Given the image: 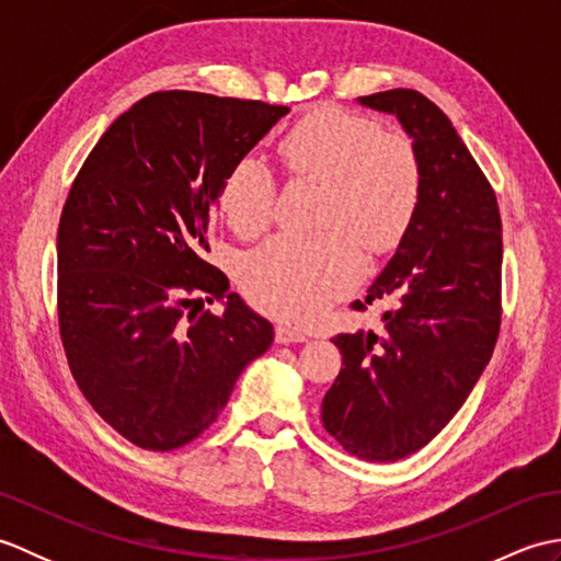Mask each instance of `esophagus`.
<instances>
[{
    "mask_svg": "<svg viewBox=\"0 0 561 561\" xmlns=\"http://www.w3.org/2000/svg\"><path fill=\"white\" fill-rule=\"evenodd\" d=\"M274 337H277L279 344H291V342H306L308 340L306 332L287 328V325H277V330H274Z\"/></svg>",
    "mask_w": 561,
    "mask_h": 561,
    "instance_id": "34e87169",
    "label": "esophagus"
}]
</instances>
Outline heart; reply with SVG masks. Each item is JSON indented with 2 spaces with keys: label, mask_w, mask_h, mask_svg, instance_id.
<instances>
[{
  "label": "heart",
  "mask_w": 561,
  "mask_h": 561,
  "mask_svg": "<svg viewBox=\"0 0 561 561\" xmlns=\"http://www.w3.org/2000/svg\"><path fill=\"white\" fill-rule=\"evenodd\" d=\"M284 171L325 185L316 236L284 233L241 262V287L262 311L291 323L313 320L364 277L362 244L398 248L422 202V165L412 141L380 133L374 121L323 108L279 141ZM221 211L238 233L265 231L277 205V181L257 157L238 159L221 183Z\"/></svg>",
  "instance_id": "b5f03b06"
}]
</instances>
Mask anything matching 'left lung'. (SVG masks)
Segmentation results:
<instances>
[{
    "label": "left lung",
    "instance_id": "8db88e82",
    "mask_svg": "<svg viewBox=\"0 0 561 561\" xmlns=\"http://www.w3.org/2000/svg\"><path fill=\"white\" fill-rule=\"evenodd\" d=\"M392 113L422 165V202L364 311L383 304V335L342 332V366L323 426L352 456L392 462L444 428L490 364L502 325V217L486 175L436 103L412 89L362 96Z\"/></svg>",
    "mask_w": 561,
    "mask_h": 561
}]
</instances>
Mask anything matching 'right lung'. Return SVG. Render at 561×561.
Instances as JSON below:
<instances>
[{"instance_id": "obj_1", "label": "right lung", "mask_w": 561, "mask_h": 561, "mask_svg": "<svg viewBox=\"0 0 561 561\" xmlns=\"http://www.w3.org/2000/svg\"><path fill=\"white\" fill-rule=\"evenodd\" d=\"M287 113L157 91L105 129L71 183L57 229L59 337L83 398L139 448L195 440L274 340L205 253L226 173ZM214 298L225 313L199 314Z\"/></svg>"}]
</instances>
